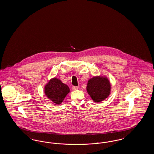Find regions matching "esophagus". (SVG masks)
<instances>
[{
    "label": "esophagus",
    "mask_w": 154,
    "mask_h": 154,
    "mask_svg": "<svg viewBox=\"0 0 154 154\" xmlns=\"http://www.w3.org/2000/svg\"><path fill=\"white\" fill-rule=\"evenodd\" d=\"M72 89H73V90H74V91H75V90H77L79 89V87H77V86H73V87H72Z\"/></svg>",
    "instance_id": "34e87169"
}]
</instances>
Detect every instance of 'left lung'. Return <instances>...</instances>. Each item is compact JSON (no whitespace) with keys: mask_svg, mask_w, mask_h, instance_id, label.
Returning a JSON list of instances; mask_svg holds the SVG:
<instances>
[{"mask_svg":"<svg viewBox=\"0 0 154 154\" xmlns=\"http://www.w3.org/2000/svg\"><path fill=\"white\" fill-rule=\"evenodd\" d=\"M87 91L95 102H102L110 95V81L105 77H94L88 80Z\"/></svg>","mask_w":154,"mask_h":154,"instance_id":"left-lung-1","label":"left lung"}]
</instances>
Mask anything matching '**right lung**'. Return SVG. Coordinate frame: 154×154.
<instances>
[{
	"label": "right lung",
	"instance_id": "obj_1",
	"mask_svg": "<svg viewBox=\"0 0 154 154\" xmlns=\"http://www.w3.org/2000/svg\"><path fill=\"white\" fill-rule=\"evenodd\" d=\"M44 92L45 95L52 102L60 104L63 102L67 94L69 93L70 89L60 80L54 78L45 85Z\"/></svg>",
	"mask_w": 154,
	"mask_h": 154
}]
</instances>
